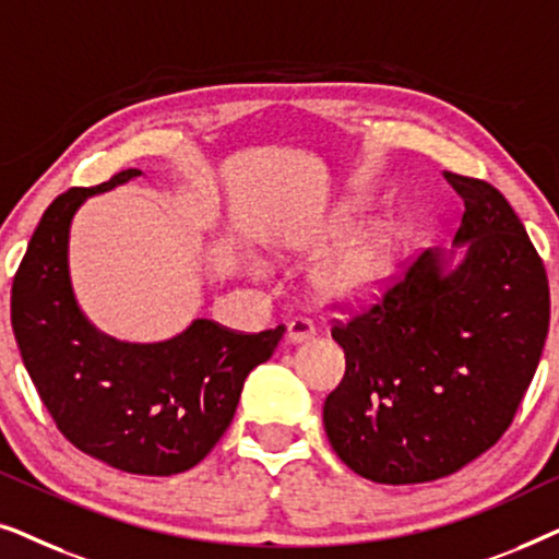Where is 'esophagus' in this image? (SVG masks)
Instances as JSON below:
<instances>
[{
    "label": "esophagus",
    "instance_id": "esophagus-1",
    "mask_svg": "<svg viewBox=\"0 0 559 559\" xmlns=\"http://www.w3.org/2000/svg\"><path fill=\"white\" fill-rule=\"evenodd\" d=\"M316 335V325L308 318H293L287 323V341L289 343H305Z\"/></svg>",
    "mask_w": 559,
    "mask_h": 559
}]
</instances>
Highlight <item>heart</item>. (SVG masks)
<instances>
[{
    "instance_id": "obj_1",
    "label": "heart",
    "mask_w": 559,
    "mask_h": 559,
    "mask_svg": "<svg viewBox=\"0 0 559 559\" xmlns=\"http://www.w3.org/2000/svg\"><path fill=\"white\" fill-rule=\"evenodd\" d=\"M361 226L364 221L358 213H346L328 228V234L316 243V251L325 254L343 247L361 231ZM396 264H400V236L392 228H381L318 264L312 285L328 302L361 308V305L377 302L386 293L394 282Z\"/></svg>"
}]
</instances>
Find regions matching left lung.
I'll return each mask as SVG.
<instances>
[{
  "label": "left lung",
  "instance_id": "left-lung-1",
  "mask_svg": "<svg viewBox=\"0 0 559 559\" xmlns=\"http://www.w3.org/2000/svg\"><path fill=\"white\" fill-rule=\"evenodd\" d=\"M465 211L445 270L423 251L371 308L331 335L346 373L323 404L335 455L373 484H425L509 430L549 331L545 264L491 182L445 173Z\"/></svg>",
  "mask_w": 559,
  "mask_h": 559
}]
</instances>
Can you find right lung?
Here are the masks:
<instances>
[{
    "instance_id": "add662e5",
    "label": "right lung",
    "mask_w": 559,
    "mask_h": 559,
    "mask_svg": "<svg viewBox=\"0 0 559 559\" xmlns=\"http://www.w3.org/2000/svg\"><path fill=\"white\" fill-rule=\"evenodd\" d=\"M121 170L71 188L48 205L12 282V331L58 430L75 448L136 476H175L211 453L231 425L243 381L285 325L239 333L193 320L163 343L98 333L79 310L68 274V231L88 195L136 178Z\"/></svg>"
}]
</instances>
